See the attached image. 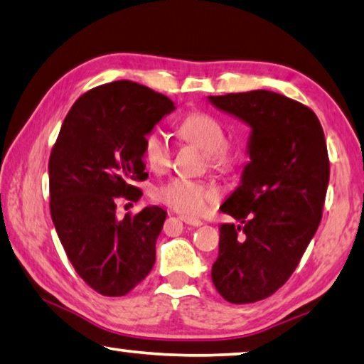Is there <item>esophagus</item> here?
<instances>
[{
    "mask_svg": "<svg viewBox=\"0 0 364 364\" xmlns=\"http://www.w3.org/2000/svg\"><path fill=\"white\" fill-rule=\"evenodd\" d=\"M180 220L183 223L189 224V226H194V228H199V226H202V224H203L200 220H196V218H189V216H180Z\"/></svg>",
    "mask_w": 364,
    "mask_h": 364,
    "instance_id": "obj_1",
    "label": "esophagus"
}]
</instances>
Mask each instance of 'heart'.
Segmentation results:
<instances>
[{"label": "heart", "mask_w": 364, "mask_h": 364, "mask_svg": "<svg viewBox=\"0 0 364 364\" xmlns=\"http://www.w3.org/2000/svg\"><path fill=\"white\" fill-rule=\"evenodd\" d=\"M176 132L183 141L196 144L205 151L208 168L218 173L229 175L240 167L242 153L228 144V134L223 124L203 111H193L176 125ZM143 159L151 170L162 173L170 167L171 151L159 132H149L143 138ZM154 199L183 215L196 216L220 199L215 186L202 180L173 176L154 191Z\"/></svg>", "instance_id": "obj_1"}]
</instances>
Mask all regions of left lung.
Masks as SVG:
<instances>
[{"label":"left lung","instance_id":"8db88e82","mask_svg":"<svg viewBox=\"0 0 364 364\" xmlns=\"http://www.w3.org/2000/svg\"><path fill=\"white\" fill-rule=\"evenodd\" d=\"M208 98L251 127V161L220 207L240 226L221 224L211 267L224 299L250 304L285 285L318 229L329 181L325 134L312 109L275 92Z\"/></svg>","mask_w":364,"mask_h":364}]
</instances>
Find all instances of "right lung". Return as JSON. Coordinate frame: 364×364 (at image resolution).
<instances>
[{"label":"right lung","instance_id":"add662e5","mask_svg":"<svg viewBox=\"0 0 364 364\" xmlns=\"http://www.w3.org/2000/svg\"><path fill=\"white\" fill-rule=\"evenodd\" d=\"M175 109L159 92L132 81L90 89L68 111L49 157L50 216L77 275L109 297L146 279L167 211L146 207L122 221L116 199L143 196V138Z\"/></svg>","mask_w":364,"mask_h":364}]
</instances>
